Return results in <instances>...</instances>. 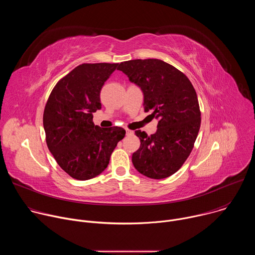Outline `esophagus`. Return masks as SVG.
Instances as JSON below:
<instances>
[{"label":"esophagus","instance_id":"esophagus-1","mask_svg":"<svg viewBox=\"0 0 255 255\" xmlns=\"http://www.w3.org/2000/svg\"><path fill=\"white\" fill-rule=\"evenodd\" d=\"M132 134H133V131H131V130H129V129H127V130H126V135H127V136L132 135Z\"/></svg>","mask_w":255,"mask_h":255}]
</instances>
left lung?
<instances>
[{
	"instance_id": "obj_1",
	"label": "left lung",
	"mask_w": 255,
	"mask_h": 255,
	"mask_svg": "<svg viewBox=\"0 0 255 255\" xmlns=\"http://www.w3.org/2000/svg\"><path fill=\"white\" fill-rule=\"evenodd\" d=\"M117 69L140 88L144 111H151L158 120L150 136L135 131L140 147L132 154V163L147 177H168L187 160L197 139L201 126L197 93L183 72L159 59L124 61Z\"/></svg>"
}]
</instances>
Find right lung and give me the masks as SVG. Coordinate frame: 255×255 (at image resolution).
<instances>
[{
  "instance_id": "obj_1",
  "label": "right lung",
  "mask_w": 255,
  "mask_h": 255,
  "mask_svg": "<svg viewBox=\"0 0 255 255\" xmlns=\"http://www.w3.org/2000/svg\"><path fill=\"white\" fill-rule=\"evenodd\" d=\"M119 63H83L53 88L43 114L49 151L71 177L91 179L102 173L117 143L121 127L101 128L93 113L102 108L100 94Z\"/></svg>"
}]
</instances>
